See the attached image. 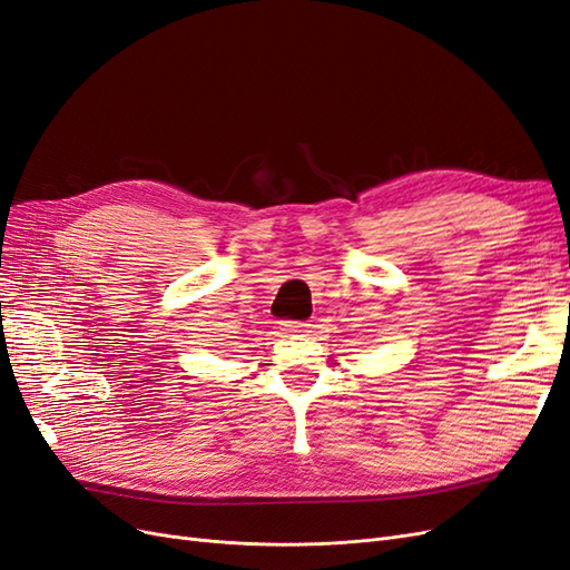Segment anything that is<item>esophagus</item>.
<instances>
[{"label":"esophagus","mask_w":570,"mask_h":570,"mask_svg":"<svg viewBox=\"0 0 570 570\" xmlns=\"http://www.w3.org/2000/svg\"><path fill=\"white\" fill-rule=\"evenodd\" d=\"M285 332H294V335H306V332H311V323L308 321H285L281 323Z\"/></svg>","instance_id":"esophagus-1"}]
</instances>
